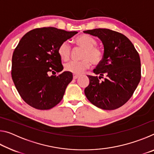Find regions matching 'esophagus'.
Segmentation results:
<instances>
[{
  "mask_svg": "<svg viewBox=\"0 0 154 154\" xmlns=\"http://www.w3.org/2000/svg\"><path fill=\"white\" fill-rule=\"evenodd\" d=\"M79 77V75H75V74H73V79H77L78 77Z\"/></svg>",
  "mask_w": 154,
  "mask_h": 154,
  "instance_id": "obj_1",
  "label": "esophagus"
}]
</instances>
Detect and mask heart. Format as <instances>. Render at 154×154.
<instances>
[{
  "label": "heart",
  "instance_id": "heart-1",
  "mask_svg": "<svg viewBox=\"0 0 154 154\" xmlns=\"http://www.w3.org/2000/svg\"><path fill=\"white\" fill-rule=\"evenodd\" d=\"M77 45L84 49L82 58L79 61H71L64 66L66 71L75 75L82 74L85 70L89 69L91 62L97 65L102 62L103 52L100 48L96 47L97 41L90 35L83 34L75 38ZM71 48L67 41H63L58 48V54L62 60H69L71 56Z\"/></svg>",
  "mask_w": 154,
  "mask_h": 154
}]
</instances>
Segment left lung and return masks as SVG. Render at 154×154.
I'll return each instance as SVG.
<instances>
[{"mask_svg":"<svg viewBox=\"0 0 154 154\" xmlns=\"http://www.w3.org/2000/svg\"><path fill=\"white\" fill-rule=\"evenodd\" d=\"M83 32L98 36L104 45L103 60L93 71L100 77L88 75L90 83L85 94L98 108L120 107L132 97L141 78L139 53L126 36L116 31L96 28ZM104 74L107 78L100 81Z\"/></svg>","mask_w":154,"mask_h":154,"instance_id":"1","label":"left lung"}]
</instances>
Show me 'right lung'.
I'll list each match as a JSON object with an SVG mask.
<instances>
[{"label":"right lung","instance_id":"right-lung-1","mask_svg":"<svg viewBox=\"0 0 154 154\" xmlns=\"http://www.w3.org/2000/svg\"><path fill=\"white\" fill-rule=\"evenodd\" d=\"M77 32L54 27L35 28L21 38L12 56L11 77L22 98L40 110L53 108L62 100L72 79V72L49 76L63 70L59 45Z\"/></svg>","mask_w":154,"mask_h":154}]
</instances>
